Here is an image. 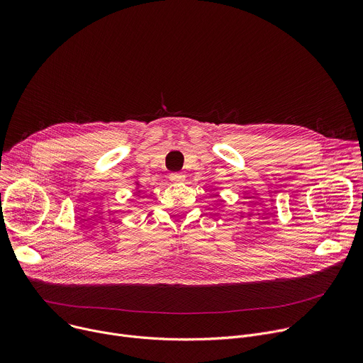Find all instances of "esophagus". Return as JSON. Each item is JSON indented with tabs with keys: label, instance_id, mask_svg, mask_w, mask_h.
Segmentation results:
<instances>
[{
	"label": "esophagus",
	"instance_id": "esophagus-1",
	"mask_svg": "<svg viewBox=\"0 0 363 363\" xmlns=\"http://www.w3.org/2000/svg\"><path fill=\"white\" fill-rule=\"evenodd\" d=\"M169 179H171L172 182H182V181L185 179V175L181 174V172H172V174L169 175Z\"/></svg>",
	"mask_w": 363,
	"mask_h": 363
}]
</instances>
